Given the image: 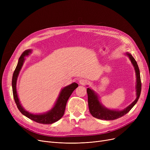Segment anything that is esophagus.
<instances>
[{
  "label": "esophagus",
  "mask_w": 150,
  "mask_h": 150,
  "mask_svg": "<svg viewBox=\"0 0 150 150\" xmlns=\"http://www.w3.org/2000/svg\"><path fill=\"white\" fill-rule=\"evenodd\" d=\"M79 83L81 85H86V84H88V81L85 79H81L79 80Z\"/></svg>",
  "instance_id": "1"
}]
</instances>
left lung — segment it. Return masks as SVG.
I'll return each mask as SVG.
<instances>
[{"label":"left lung","mask_w":150,"mask_h":150,"mask_svg":"<svg viewBox=\"0 0 150 150\" xmlns=\"http://www.w3.org/2000/svg\"><path fill=\"white\" fill-rule=\"evenodd\" d=\"M126 55L129 57L134 67L136 75V98L132 103L125 109L119 111V110L109 109L102 105L99 101L97 94L92 89L90 88L87 89V93L88 96V106L89 111L91 115L97 119L105 120H113L119 119V118L127 114L130 110L133 108L137 102L141 92L142 83L140 80V70L137 65V63L135 59L132 56V54L128 52L126 53Z\"/></svg>","instance_id":"1"}]
</instances>
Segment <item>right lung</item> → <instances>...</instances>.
<instances>
[{
	"label": "right lung",
	"instance_id": "1",
	"mask_svg": "<svg viewBox=\"0 0 150 150\" xmlns=\"http://www.w3.org/2000/svg\"><path fill=\"white\" fill-rule=\"evenodd\" d=\"M30 53H31V50L30 49L26 50L22 53L19 59L18 65L13 73L12 78L13 97L18 109L23 115L28 117V119L39 123L52 124L59 120L64 115L67 101L74 91L78 87V84L76 83H73L62 89L54 106L47 112L40 114H33L25 111L22 106L16 91V82L19 74L23 66V62L25 61V57L28 56Z\"/></svg>",
	"mask_w": 150,
	"mask_h": 150
}]
</instances>
